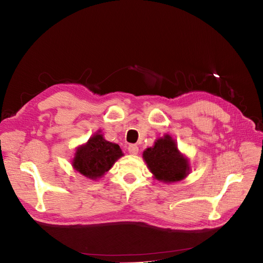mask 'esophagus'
Segmentation results:
<instances>
[{
	"mask_svg": "<svg viewBox=\"0 0 263 263\" xmlns=\"http://www.w3.org/2000/svg\"><path fill=\"white\" fill-rule=\"evenodd\" d=\"M127 149H128V153L132 154V155H137L138 151H139L138 146H137V145H134V144L129 145L128 148H127Z\"/></svg>",
	"mask_w": 263,
	"mask_h": 263,
	"instance_id": "esophagus-1",
	"label": "esophagus"
}]
</instances>
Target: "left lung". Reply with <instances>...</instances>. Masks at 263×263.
Returning a JSON list of instances; mask_svg holds the SVG:
<instances>
[{"label": "left lung", "mask_w": 263, "mask_h": 263, "mask_svg": "<svg viewBox=\"0 0 263 263\" xmlns=\"http://www.w3.org/2000/svg\"><path fill=\"white\" fill-rule=\"evenodd\" d=\"M145 161L155 178L163 182H177L186 177L190 166L169 135L158 139L153 148L144 151Z\"/></svg>", "instance_id": "8db88e82"}]
</instances>
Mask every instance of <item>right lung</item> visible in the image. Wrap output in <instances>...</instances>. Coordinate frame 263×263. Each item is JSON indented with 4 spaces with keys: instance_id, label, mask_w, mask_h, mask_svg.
Returning a JSON list of instances; mask_svg holds the SVG:
<instances>
[{
    "instance_id": "obj_1",
    "label": "right lung",
    "mask_w": 263,
    "mask_h": 263,
    "mask_svg": "<svg viewBox=\"0 0 263 263\" xmlns=\"http://www.w3.org/2000/svg\"><path fill=\"white\" fill-rule=\"evenodd\" d=\"M122 156L118 145L106 141L102 135L97 134L77 150L73 166L83 176L95 180L112 168Z\"/></svg>"
}]
</instances>
